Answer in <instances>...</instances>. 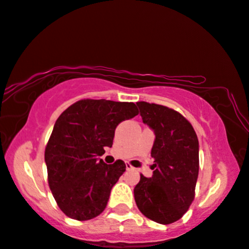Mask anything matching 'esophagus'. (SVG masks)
Masks as SVG:
<instances>
[{"label":"esophagus","instance_id":"34e87169","mask_svg":"<svg viewBox=\"0 0 249 249\" xmlns=\"http://www.w3.org/2000/svg\"><path fill=\"white\" fill-rule=\"evenodd\" d=\"M125 166H126V169H127V170H132V169H134V168H133V166H132V164L129 163V162H126Z\"/></svg>","mask_w":249,"mask_h":249}]
</instances>
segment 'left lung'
Instances as JSON below:
<instances>
[{
  "instance_id": "8db88e82",
  "label": "left lung",
  "mask_w": 249,
  "mask_h": 249,
  "mask_svg": "<svg viewBox=\"0 0 249 249\" xmlns=\"http://www.w3.org/2000/svg\"><path fill=\"white\" fill-rule=\"evenodd\" d=\"M142 120L156 134L151 150L153 175L141 174L134 198L143 215L169 225L179 220L195 197L198 176V140L193 126L177 110L140 101Z\"/></svg>"
}]
</instances>
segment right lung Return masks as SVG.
<instances>
[{
  "label": "right lung",
  "instance_id": "add662e5",
  "mask_svg": "<svg viewBox=\"0 0 249 249\" xmlns=\"http://www.w3.org/2000/svg\"><path fill=\"white\" fill-rule=\"evenodd\" d=\"M139 114L133 103L82 99L59 115L45 148L48 185L69 218L86 221L106 208L111 187L126 169L123 160L98 157L113 145L116 126Z\"/></svg>",
  "mask_w": 249,
  "mask_h": 249
}]
</instances>
